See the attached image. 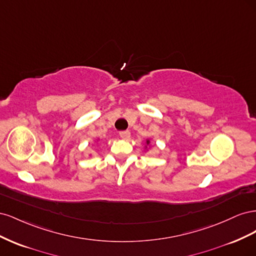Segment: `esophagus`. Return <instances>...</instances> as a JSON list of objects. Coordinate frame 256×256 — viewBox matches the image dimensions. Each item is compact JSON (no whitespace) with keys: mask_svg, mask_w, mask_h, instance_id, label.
I'll return each mask as SVG.
<instances>
[{"mask_svg":"<svg viewBox=\"0 0 256 256\" xmlns=\"http://www.w3.org/2000/svg\"><path fill=\"white\" fill-rule=\"evenodd\" d=\"M120 136L122 138H124V140H128V138H130V132L128 130H126V131H120Z\"/></svg>","mask_w":256,"mask_h":256,"instance_id":"esophagus-1","label":"esophagus"}]
</instances>
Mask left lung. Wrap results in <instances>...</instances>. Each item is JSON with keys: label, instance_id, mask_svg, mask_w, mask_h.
Masks as SVG:
<instances>
[{"label": "left lung", "instance_id": "8db88e82", "mask_svg": "<svg viewBox=\"0 0 256 256\" xmlns=\"http://www.w3.org/2000/svg\"><path fill=\"white\" fill-rule=\"evenodd\" d=\"M145 150H148V147L150 146V138H146V141H145Z\"/></svg>", "mask_w": 256, "mask_h": 256}]
</instances>
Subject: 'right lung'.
<instances>
[{"label": "right lung", "mask_w": 256, "mask_h": 256, "mask_svg": "<svg viewBox=\"0 0 256 256\" xmlns=\"http://www.w3.org/2000/svg\"><path fill=\"white\" fill-rule=\"evenodd\" d=\"M97 141H99V138H98V140ZM90 157H92V154H90Z\"/></svg>", "instance_id": "right-lung-1"}]
</instances>
